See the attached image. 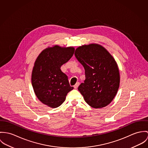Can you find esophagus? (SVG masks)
Returning <instances> with one entry per match:
<instances>
[{
    "mask_svg": "<svg viewBox=\"0 0 148 148\" xmlns=\"http://www.w3.org/2000/svg\"><path fill=\"white\" fill-rule=\"evenodd\" d=\"M79 84H80V83H79V82H77V83L74 86V88H75V89H76V88H78V87L79 86Z\"/></svg>",
    "mask_w": 148,
    "mask_h": 148,
    "instance_id": "1",
    "label": "esophagus"
}]
</instances>
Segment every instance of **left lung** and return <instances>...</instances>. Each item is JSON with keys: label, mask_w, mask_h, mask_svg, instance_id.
<instances>
[{"label": "left lung", "mask_w": 148, "mask_h": 148, "mask_svg": "<svg viewBox=\"0 0 148 148\" xmlns=\"http://www.w3.org/2000/svg\"><path fill=\"white\" fill-rule=\"evenodd\" d=\"M74 54L85 70L86 79L78 88L85 101L95 108L107 106L115 98L120 84L115 59L97 44L79 47Z\"/></svg>", "instance_id": "left-lung-1"}]
</instances>
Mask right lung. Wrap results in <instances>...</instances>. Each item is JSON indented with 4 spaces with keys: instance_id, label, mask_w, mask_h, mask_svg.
Instances as JSON below:
<instances>
[{
    "instance_id": "obj_1",
    "label": "right lung",
    "mask_w": 148,
    "mask_h": 148,
    "mask_svg": "<svg viewBox=\"0 0 148 148\" xmlns=\"http://www.w3.org/2000/svg\"><path fill=\"white\" fill-rule=\"evenodd\" d=\"M74 50L58 45L49 47L41 51L34 62L31 78L34 93L40 101L51 108L61 106L74 88L61 67L72 57Z\"/></svg>"
}]
</instances>
